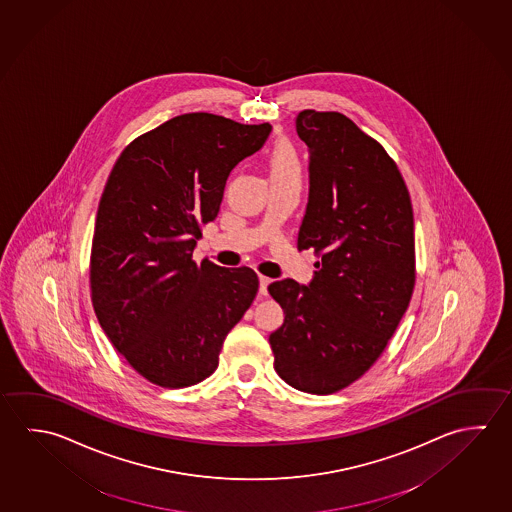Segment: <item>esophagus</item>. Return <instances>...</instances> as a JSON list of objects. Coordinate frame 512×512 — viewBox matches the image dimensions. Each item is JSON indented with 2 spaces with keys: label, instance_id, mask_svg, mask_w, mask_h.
I'll return each mask as SVG.
<instances>
[{
  "label": "esophagus",
  "instance_id": "1",
  "mask_svg": "<svg viewBox=\"0 0 512 512\" xmlns=\"http://www.w3.org/2000/svg\"><path fill=\"white\" fill-rule=\"evenodd\" d=\"M269 282H271V280H269L268 277H262V275H260V277H259V295L260 296L268 295Z\"/></svg>",
  "mask_w": 512,
  "mask_h": 512
}]
</instances>
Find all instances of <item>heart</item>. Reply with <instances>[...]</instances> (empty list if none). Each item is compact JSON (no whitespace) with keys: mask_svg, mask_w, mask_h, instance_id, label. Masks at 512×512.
<instances>
[{"mask_svg":"<svg viewBox=\"0 0 512 512\" xmlns=\"http://www.w3.org/2000/svg\"><path fill=\"white\" fill-rule=\"evenodd\" d=\"M268 165L271 180L300 176V158L295 147L287 142H278L273 147V151L269 154Z\"/></svg>","mask_w":512,"mask_h":512,"instance_id":"obj_1","label":"heart"}]
</instances>
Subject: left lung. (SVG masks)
I'll use <instances>...</instances> for the list:
<instances>
[{"mask_svg": "<svg viewBox=\"0 0 512 512\" xmlns=\"http://www.w3.org/2000/svg\"><path fill=\"white\" fill-rule=\"evenodd\" d=\"M309 153V198L298 250L320 262L309 284L282 278L269 295L284 323L269 334L275 370L307 394H332L374 365L415 284L410 194L385 149L336 111L298 113Z\"/></svg>", "mask_w": 512, "mask_h": 512, "instance_id": "8db88e82", "label": "left lung"}]
</instances>
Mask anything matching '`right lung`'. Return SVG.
Listing matches in <instances>:
<instances>
[{"label": "right lung", "instance_id": "1", "mask_svg": "<svg viewBox=\"0 0 512 512\" xmlns=\"http://www.w3.org/2000/svg\"><path fill=\"white\" fill-rule=\"evenodd\" d=\"M271 126L187 113L138 136L100 198L91 300L100 327L138 374L183 388L214 374L226 334L259 289L250 268L192 260L201 225L216 219L235 165Z\"/></svg>", "mask_w": 512, "mask_h": 512}]
</instances>
